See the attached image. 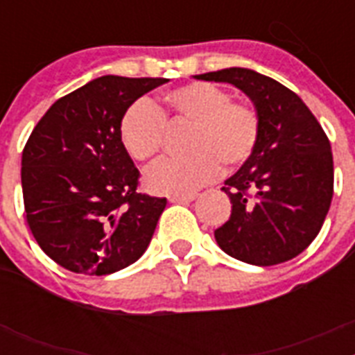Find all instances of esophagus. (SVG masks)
<instances>
[{
	"mask_svg": "<svg viewBox=\"0 0 355 355\" xmlns=\"http://www.w3.org/2000/svg\"><path fill=\"white\" fill-rule=\"evenodd\" d=\"M197 199V195L189 193V195H171L169 197V202H191V200Z\"/></svg>",
	"mask_w": 355,
	"mask_h": 355,
	"instance_id": "obj_1",
	"label": "esophagus"
}]
</instances>
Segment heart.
<instances>
[{"mask_svg": "<svg viewBox=\"0 0 355 355\" xmlns=\"http://www.w3.org/2000/svg\"><path fill=\"white\" fill-rule=\"evenodd\" d=\"M167 119L189 125L184 147L189 155L162 158L144 175L150 193L189 195L219 175L221 164L241 166L256 149L259 119L252 108L232 103L230 94L210 83H189L167 92L164 107L136 101L123 112L119 139L134 160H149L160 150Z\"/></svg>", "mask_w": 355, "mask_h": 355, "instance_id": "heart-1", "label": "heart"}]
</instances>
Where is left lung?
<instances>
[{
    "label": "left lung",
    "instance_id": "8db88e82",
    "mask_svg": "<svg viewBox=\"0 0 355 355\" xmlns=\"http://www.w3.org/2000/svg\"><path fill=\"white\" fill-rule=\"evenodd\" d=\"M195 79L236 86L259 119L256 149L225 180L232 214L214 232L217 245L259 267L295 258L320 232L334 197V158L324 130L295 92L254 69L227 68Z\"/></svg>",
    "mask_w": 355,
    "mask_h": 355
}]
</instances>
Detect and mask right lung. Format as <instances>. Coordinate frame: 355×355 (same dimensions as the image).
<instances>
[{"mask_svg":"<svg viewBox=\"0 0 355 355\" xmlns=\"http://www.w3.org/2000/svg\"><path fill=\"white\" fill-rule=\"evenodd\" d=\"M167 79L103 75L60 97L21 155L27 223L44 252L79 275L121 270L147 250L167 200L136 191L123 112Z\"/></svg>","mask_w":355,"mask_h":355,"instance_id":"obj_1","label":"right lung"}]
</instances>
